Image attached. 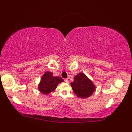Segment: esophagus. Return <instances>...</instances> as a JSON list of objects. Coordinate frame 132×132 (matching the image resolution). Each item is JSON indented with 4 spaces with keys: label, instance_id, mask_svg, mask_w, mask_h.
<instances>
[{
    "label": "esophagus",
    "instance_id": "obj_1",
    "mask_svg": "<svg viewBox=\"0 0 132 132\" xmlns=\"http://www.w3.org/2000/svg\"><path fill=\"white\" fill-rule=\"evenodd\" d=\"M64 82H68V79H64Z\"/></svg>",
    "mask_w": 132,
    "mask_h": 132
}]
</instances>
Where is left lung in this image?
Returning a JSON list of instances; mask_svg holds the SVG:
<instances>
[{"mask_svg":"<svg viewBox=\"0 0 132 132\" xmlns=\"http://www.w3.org/2000/svg\"><path fill=\"white\" fill-rule=\"evenodd\" d=\"M70 85L74 93L81 98L90 97L95 90L93 82L83 73L76 75L74 81L71 82Z\"/></svg>","mask_w":132,"mask_h":132,"instance_id":"obj_1","label":"left lung"}]
</instances>
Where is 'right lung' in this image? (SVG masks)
I'll return each mask as SVG.
<instances>
[{"label": "right lung", "instance_id": "add662e5", "mask_svg": "<svg viewBox=\"0 0 132 132\" xmlns=\"http://www.w3.org/2000/svg\"><path fill=\"white\" fill-rule=\"evenodd\" d=\"M63 81L61 77H53L52 73L47 71L42 76L38 85V90L42 94L48 95L54 91L58 84Z\"/></svg>", "mask_w": 132, "mask_h": 132}]
</instances>
